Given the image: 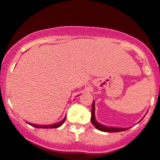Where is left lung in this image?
<instances>
[{"mask_svg":"<svg viewBox=\"0 0 160 160\" xmlns=\"http://www.w3.org/2000/svg\"><path fill=\"white\" fill-rule=\"evenodd\" d=\"M91 122L97 129L100 130L102 132H122L126 130V128H115V127H108V126H104V125L100 124L95 120V102H92V117Z\"/></svg>","mask_w":160,"mask_h":160,"instance_id":"8db88e82","label":"left lung"}]
</instances>
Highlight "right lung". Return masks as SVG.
I'll return each instance as SVG.
<instances>
[{"label": "right lung", "mask_w": 160, "mask_h": 160, "mask_svg": "<svg viewBox=\"0 0 160 160\" xmlns=\"http://www.w3.org/2000/svg\"><path fill=\"white\" fill-rule=\"evenodd\" d=\"M65 119L66 117L63 119L62 121H60V122H57V123H55V124H52V125H48V126H40V125H34V124H31L29 123V125H31V126H33V127H35V128H58L59 127V126H61L62 124L64 123V122L65 121Z\"/></svg>", "instance_id": "add662e5"}]
</instances>
